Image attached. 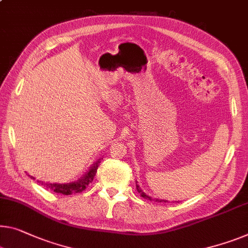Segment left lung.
I'll list each match as a JSON object with an SVG mask.
<instances>
[{"label":"left lung","mask_w":248,"mask_h":248,"mask_svg":"<svg viewBox=\"0 0 248 248\" xmlns=\"http://www.w3.org/2000/svg\"><path fill=\"white\" fill-rule=\"evenodd\" d=\"M136 189H137V192H139V193H140V196H142V197H144V199H146V200H150V201H152V200H153V199H152V197H150V196H147V195H146V194H145V193H144V192H143V190L140 188V186H139V185H136ZM156 201H158V202H162V200H161V201H159V200H156Z\"/></svg>","instance_id":"8db88e82"}]
</instances>
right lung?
<instances>
[{"label":"right lung","mask_w":248,"mask_h":248,"mask_svg":"<svg viewBox=\"0 0 248 248\" xmlns=\"http://www.w3.org/2000/svg\"><path fill=\"white\" fill-rule=\"evenodd\" d=\"M98 163H100L98 161L95 163L94 165L91 167L89 173L78 182L68 183V184H51V183L42 182V185H44V187L51 189L53 192L58 194H63V195H71V194L82 193L83 190L89 186L90 183H92V181L94 180V176L98 169Z\"/></svg>","instance_id":"1"}]
</instances>
